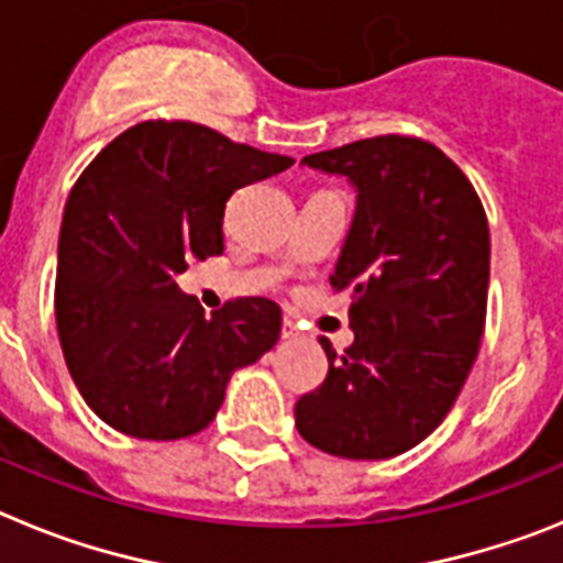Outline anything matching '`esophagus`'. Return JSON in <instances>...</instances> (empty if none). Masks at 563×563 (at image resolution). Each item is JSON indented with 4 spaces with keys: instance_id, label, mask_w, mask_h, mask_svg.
Wrapping results in <instances>:
<instances>
[{
    "instance_id": "esophagus-1",
    "label": "esophagus",
    "mask_w": 563,
    "mask_h": 563,
    "mask_svg": "<svg viewBox=\"0 0 563 563\" xmlns=\"http://www.w3.org/2000/svg\"><path fill=\"white\" fill-rule=\"evenodd\" d=\"M296 338H298L296 324H292L290 318H285V324H282V341H296Z\"/></svg>"
}]
</instances>
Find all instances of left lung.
<instances>
[{
	"label": "left lung",
	"mask_w": 563,
	"mask_h": 563,
	"mask_svg": "<svg viewBox=\"0 0 563 563\" xmlns=\"http://www.w3.org/2000/svg\"><path fill=\"white\" fill-rule=\"evenodd\" d=\"M305 166L346 177L355 217L330 285L352 298L355 341H321L327 380L296 402V429L343 460H389L445 420L485 330L490 233L474 186L417 137L383 134Z\"/></svg>",
	"instance_id": "1"
}]
</instances>
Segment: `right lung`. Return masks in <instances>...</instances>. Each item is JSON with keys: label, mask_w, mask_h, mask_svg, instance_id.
I'll return each instance as SVG.
<instances>
[{"label": "right lung", "mask_w": 563, "mask_h": 563, "mask_svg": "<svg viewBox=\"0 0 563 563\" xmlns=\"http://www.w3.org/2000/svg\"><path fill=\"white\" fill-rule=\"evenodd\" d=\"M292 166L188 121L118 134L78 177L58 236L56 324L87 406L121 434L180 440L202 431L228 380L273 350L282 310L236 298L211 318L177 287L191 258L222 253L236 188Z\"/></svg>", "instance_id": "right-lung-1"}]
</instances>
